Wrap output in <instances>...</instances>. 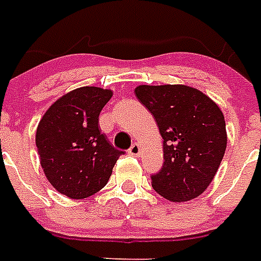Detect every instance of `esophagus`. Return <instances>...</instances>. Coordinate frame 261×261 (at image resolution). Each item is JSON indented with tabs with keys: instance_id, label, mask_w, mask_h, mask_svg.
Listing matches in <instances>:
<instances>
[{
	"instance_id": "34e87169",
	"label": "esophagus",
	"mask_w": 261,
	"mask_h": 261,
	"mask_svg": "<svg viewBox=\"0 0 261 261\" xmlns=\"http://www.w3.org/2000/svg\"><path fill=\"white\" fill-rule=\"evenodd\" d=\"M128 152L132 156H140V153H141L140 145H139V144H137V143H133L132 145H130V148H129Z\"/></svg>"
}]
</instances>
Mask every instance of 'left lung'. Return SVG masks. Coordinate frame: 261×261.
I'll use <instances>...</instances> for the list:
<instances>
[{
	"label": "left lung",
	"mask_w": 261,
	"mask_h": 261,
	"mask_svg": "<svg viewBox=\"0 0 261 261\" xmlns=\"http://www.w3.org/2000/svg\"><path fill=\"white\" fill-rule=\"evenodd\" d=\"M135 93L153 114L163 137L164 163L151 176L153 190L172 202L201 195L216 176L226 149V126L218 105L185 85H141Z\"/></svg>",
	"instance_id": "obj_1"
}]
</instances>
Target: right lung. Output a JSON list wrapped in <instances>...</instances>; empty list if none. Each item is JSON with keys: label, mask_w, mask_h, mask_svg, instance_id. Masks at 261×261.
I'll list each match as a JSON object with an SVG mask.
<instances>
[{"label": "right lung", "mask_w": 261, "mask_h": 261, "mask_svg": "<svg viewBox=\"0 0 261 261\" xmlns=\"http://www.w3.org/2000/svg\"><path fill=\"white\" fill-rule=\"evenodd\" d=\"M113 91L85 86L52 103L37 125L36 147L48 182L60 194L82 199L109 180L124 152L99 130L98 117Z\"/></svg>", "instance_id": "add662e5"}]
</instances>
